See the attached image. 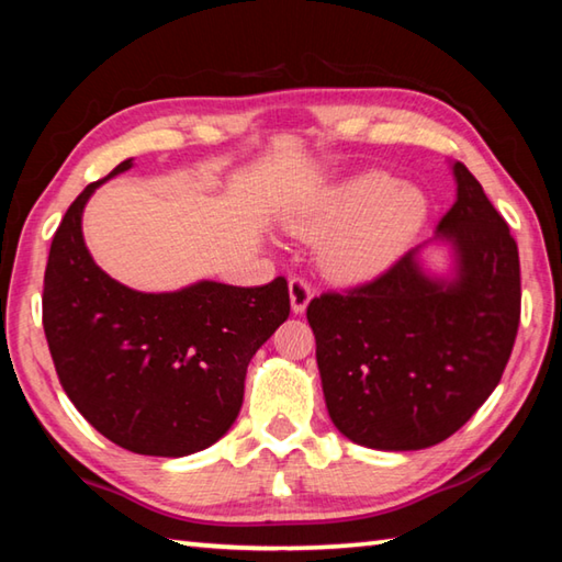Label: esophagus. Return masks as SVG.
<instances>
[{
	"label": "esophagus",
	"mask_w": 562,
	"mask_h": 562,
	"mask_svg": "<svg viewBox=\"0 0 562 562\" xmlns=\"http://www.w3.org/2000/svg\"><path fill=\"white\" fill-rule=\"evenodd\" d=\"M312 294H315V290H312V284L304 278H292L290 280V302H292L294 315H302V312L307 310Z\"/></svg>",
	"instance_id": "1"
}]
</instances>
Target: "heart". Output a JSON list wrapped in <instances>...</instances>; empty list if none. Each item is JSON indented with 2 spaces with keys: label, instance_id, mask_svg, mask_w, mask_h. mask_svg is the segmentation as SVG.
Returning <instances> with one entry per match:
<instances>
[{
  "label": "heart",
  "instance_id": "heart-1",
  "mask_svg": "<svg viewBox=\"0 0 562 562\" xmlns=\"http://www.w3.org/2000/svg\"><path fill=\"white\" fill-rule=\"evenodd\" d=\"M426 211L422 190L402 186L384 170H369L302 213L294 227L312 237L331 232L322 245V268L331 278L355 282L392 265L422 231Z\"/></svg>",
  "mask_w": 562,
  "mask_h": 562
}]
</instances>
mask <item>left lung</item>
<instances>
[{
	"mask_svg": "<svg viewBox=\"0 0 562 562\" xmlns=\"http://www.w3.org/2000/svg\"><path fill=\"white\" fill-rule=\"evenodd\" d=\"M453 176L459 193L436 231L453 280L429 278L412 250L307 307L329 418L367 449L449 439L498 386L518 335V245L471 170L453 164Z\"/></svg>",
	"mask_w": 562,
	"mask_h": 562,
	"instance_id": "obj_1",
	"label": "left lung"
}]
</instances>
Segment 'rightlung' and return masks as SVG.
<instances>
[{
    "mask_svg": "<svg viewBox=\"0 0 562 562\" xmlns=\"http://www.w3.org/2000/svg\"><path fill=\"white\" fill-rule=\"evenodd\" d=\"M69 205L44 272L42 322L66 396L121 449L188 456L215 443L240 414L247 364L290 317L288 280L262 288L195 282L136 292L87 250L81 213L103 180Z\"/></svg>",
    "mask_w": 562,
    "mask_h": 562,
    "instance_id": "add662e5",
    "label": "right lung"
}]
</instances>
